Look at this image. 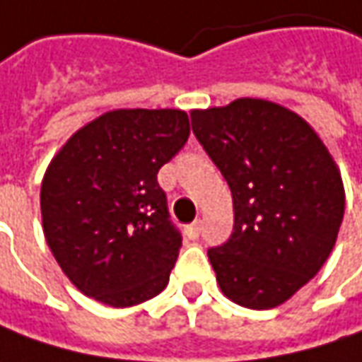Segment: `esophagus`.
<instances>
[{
  "label": "esophagus",
  "instance_id": "esophagus-1",
  "mask_svg": "<svg viewBox=\"0 0 362 362\" xmlns=\"http://www.w3.org/2000/svg\"><path fill=\"white\" fill-rule=\"evenodd\" d=\"M200 230H202V222H200V220H194L192 224H188V226H186V236H188V238H192V240H196V238H198V236H200Z\"/></svg>",
  "mask_w": 362,
  "mask_h": 362
}]
</instances>
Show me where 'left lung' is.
Returning <instances> with one entry per match:
<instances>
[{"label": "left lung", "mask_w": 362, "mask_h": 362, "mask_svg": "<svg viewBox=\"0 0 362 362\" xmlns=\"http://www.w3.org/2000/svg\"><path fill=\"white\" fill-rule=\"evenodd\" d=\"M190 118L234 204L228 243L208 250L220 291L252 310L286 303L334 248L344 214L339 166L306 119L268 100L238 98Z\"/></svg>", "instance_id": "1"}]
</instances>
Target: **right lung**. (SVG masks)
Segmentation results:
<instances>
[{"label": "right lung", "instance_id": "1", "mask_svg": "<svg viewBox=\"0 0 362 362\" xmlns=\"http://www.w3.org/2000/svg\"><path fill=\"white\" fill-rule=\"evenodd\" d=\"M188 136L182 110H112L49 162L40 192L45 240L80 293L126 308L166 288L182 236L158 170Z\"/></svg>", "mask_w": 362, "mask_h": 362}]
</instances>
